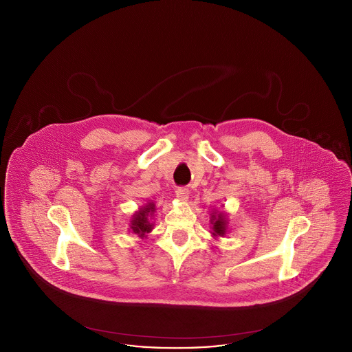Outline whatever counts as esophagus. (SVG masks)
I'll return each mask as SVG.
<instances>
[{
    "label": "esophagus",
    "instance_id": "34e87169",
    "mask_svg": "<svg viewBox=\"0 0 352 352\" xmlns=\"http://www.w3.org/2000/svg\"><path fill=\"white\" fill-rule=\"evenodd\" d=\"M175 195H177V198L181 199V201H187V198H188V188H186V187H178V188L175 190Z\"/></svg>",
    "mask_w": 352,
    "mask_h": 352
}]
</instances>
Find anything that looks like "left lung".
<instances>
[{"mask_svg":"<svg viewBox=\"0 0 352 352\" xmlns=\"http://www.w3.org/2000/svg\"><path fill=\"white\" fill-rule=\"evenodd\" d=\"M211 224H212V236L218 237V236H224L227 232V226H228V220L227 215L224 212H218L214 211L211 214Z\"/></svg>","mask_w":352,"mask_h":352,"instance_id":"8db88e82","label":"left lung"}]
</instances>
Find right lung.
Instances as JSON below:
<instances>
[{"label": "right lung", "instance_id": "add662e5", "mask_svg": "<svg viewBox=\"0 0 352 352\" xmlns=\"http://www.w3.org/2000/svg\"><path fill=\"white\" fill-rule=\"evenodd\" d=\"M155 211V204L153 201H149L148 204L142 206L135 214H133L132 220H131V230L132 232L138 234L140 237H145L146 234L151 232L153 230V223H151V218Z\"/></svg>", "mask_w": 352, "mask_h": 352}]
</instances>
